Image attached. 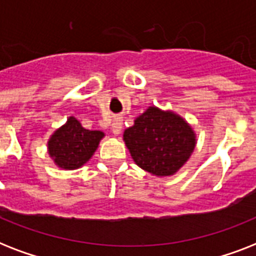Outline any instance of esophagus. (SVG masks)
Returning <instances> with one entry per match:
<instances>
[{"label":"esophagus","mask_w":256,"mask_h":256,"mask_svg":"<svg viewBox=\"0 0 256 256\" xmlns=\"http://www.w3.org/2000/svg\"><path fill=\"white\" fill-rule=\"evenodd\" d=\"M120 130H122V120L120 118H116V120H112V132L114 136H120Z\"/></svg>","instance_id":"esophagus-1"}]
</instances>
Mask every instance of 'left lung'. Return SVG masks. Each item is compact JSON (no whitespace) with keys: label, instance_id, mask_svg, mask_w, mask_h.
Listing matches in <instances>:
<instances>
[{"label":"left lung","instance_id":"8db88e82","mask_svg":"<svg viewBox=\"0 0 256 256\" xmlns=\"http://www.w3.org/2000/svg\"><path fill=\"white\" fill-rule=\"evenodd\" d=\"M124 140L142 170L156 176H171L191 156L196 136L180 116L150 106L124 130Z\"/></svg>","mask_w":256,"mask_h":256}]
</instances>
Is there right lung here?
<instances>
[{
	"mask_svg": "<svg viewBox=\"0 0 256 256\" xmlns=\"http://www.w3.org/2000/svg\"><path fill=\"white\" fill-rule=\"evenodd\" d=\"M104 136V132L88 130L80 120L69 116L66 124L50 136L48 152L60 168L76 170L92 158Z\"/></svg>",
	"mask_w": 256,
	"mask_h": 256,
	"instance_id": "right-lung-1",
	"label": "right lung"
}]
</instances>
